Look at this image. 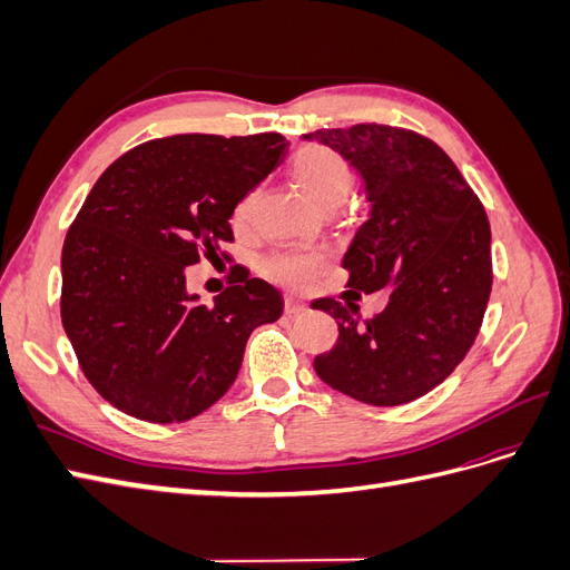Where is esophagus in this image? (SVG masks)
Segmentation results:
<instances>
[{
  "label": "esophagus",
  "instance_id": "obj_1",
  "mask_svg": "<svg viewBox=\"0 0 570 570\" xmlns=\"http://www.w3.org/2000/svg\"><path fill=\"white\" fill-rule=\"evenodd\" d=\"M306 312H308V306L304 302H299L295 297L285 299V314L287 316H299V314H306Z\"/></svg>",
  "mask_w": 570,
  "mask_h": 570
}]
</instances>
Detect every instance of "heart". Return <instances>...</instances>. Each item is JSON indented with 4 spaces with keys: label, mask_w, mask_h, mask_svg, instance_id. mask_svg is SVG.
<instances>
[{
    "label": "heart",
    "mask_w": 570,
    "mask_h": 570,
    "mask_svg": "<svg viewBox=\"0 0 570 570\" xmlns=\"http://www.w3.org/2000/svg\"><path fill=\"white\" fill-rule=\"evenodd\" d=\"M289 174L304 189L306 197L321 209L333 212L347 199L352 187V170L347 159L340 151L312 142L302 145L289 164ZM258 193L252 189L233 206V226L247 228L252 220ZM327 268V256L316 249H281L264 262V275L273 283H281L292 289H304L314 285Z\"/></svg>",
    "instance_id": "1"
}]
</instances>
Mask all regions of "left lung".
Wrapping results in <instances>:
<instances>
[{"label": "left lung", "instance_id": "obj_1", "mask_svg": "<svg viewBox=\"0 0 570 570\" xmlns=\"http://www.w3.org/2000/svg\"><path fill=\"white\" fill-rule=\"evenodd\" d=\"M366 180L371 218L344 256L347 287H390L381 314L361 323L356 304L318 299L337 321V344L314 358L323 383L373 406L419 400L475 342L492 292L485 206L444 149L396 126L316 130Z\"/></svg>", "mask_w": 570, "mask_h": 570}]
</instances>
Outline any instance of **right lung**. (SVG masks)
<instances>
[{"instance_id": "obj_1", "label": "right lung", "mask_w": 570, "mask_h": 570, "mask_svg": "<svg viewBox=\"0 0 570 570\" xmlns=\"http://www.w3.org/2000/svg\"><path fill=\"white\" fill-rule=\"evenodd\" d=\"M287 147L281 132L159 137L90 189L63 239L59 306L85 377L118 411L164 425L199 416L235 383L254 327L281 318V292L249 273L199 304L185 266L233 243V206Z\"/></svg>"}]
</instances>
